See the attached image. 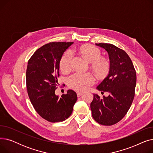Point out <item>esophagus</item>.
Masks as SVG:
<instances>
[{
  "mask_svg": "<svg viewBox=\"0 0 153 153\" xmlns=\"http://www.w3.org/2000/svg\"><path fill=\"white\" fill-rule=\"evenodd\" d=\"M82 92H77V97H81V96L82 95Z\"/></svg>",
  "mask_w": 153,
  "mask_h": 153,
  "instance_id": "1",
  "label": "esophagus"
}]
</instances>
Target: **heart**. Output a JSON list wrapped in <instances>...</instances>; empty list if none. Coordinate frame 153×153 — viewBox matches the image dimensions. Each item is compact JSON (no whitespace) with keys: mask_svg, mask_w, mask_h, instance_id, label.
<instances>
[{"mask_svg":"<svg viewBox=\"0 0 153 153\" xmlns=\"http://www.w3.org/2000/svg\"><path fill=\"white\" fill-rule=\"evenodd\" d=\"M79 52L90 62L91 67L96 74L100 77L105 76L109 70V62L105 58H100L101 52L99 48L91 45H83L79 49ZM73 52L69 50L62 55L60 61V68L62 71H69L72 66ZM94 76L89 72L82 73L76 72L68 79V85L76 91H84L95 83Z\"/></svg>","mask_w":153,"mask_h":153,"instance_id":"1","label":"heart"}]
</instances>
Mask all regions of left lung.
<instances>
[{
  "label": "left lung",
  "instance_id": "left-lung-1",
  "mask_svg": "<svg viewBox=\"0 0 153 153\" xmlns=\"http://www.w3.org/2000/svg\"><path fill=\"white\" fill-rule=\"evenodd\" d=\"M95 45L105 49L110 59L108 74L97 89L108 92L109 95L101 99L94 94L91 109L96 122L102 125L110 126L120 122L131 105L136 73L130 58L125 51L110 43H95Z\"/></svg>",
  "mask_w": 153,
  "mask_h": 153
}]
</instances>
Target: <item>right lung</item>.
I'll return each instance as SVG.
<instances>
[{"mask_svg": "<svg viewBox=\"0 0 153 153\" xmlns=\"http://www.w3.org/2000/svg\"><path fill=\"white\" fill-rule=\"evenodd\" d=\"M73 42H52L43 45L32 55L26 72L27 92L37 113L48 122L64 121L71 115L77 94L68 90L61 97L55 94L58 85L59 63Z\"/></svg>", "mask_w": 153, "mask_h": 153, "instance_id": "obj_1", "label": "right lung"}]
</instances>
